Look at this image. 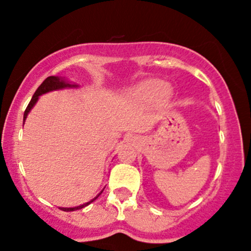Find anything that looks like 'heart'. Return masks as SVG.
Here are the masks:
<instances>
[{
  "instance_id": "heart-1",
  "label": "heart",
  "mask_w": 251,
  "mask_h": 251,
  "mask_svg": "<svg viewBox=\"0 0 251 251\" xmlns=\"http://www.w3.org/2000/svg\"><path fill=\"white\" fill-rule=\"evenodd\" d=\"M131 95L135 100H141V102H147V100H151L155 97H159V96H161V97L169 96L170 95V87L164 81L151 78V80H144L137 83L133 87Z\"/></svg>"
}]
</instances>
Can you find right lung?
Instances as JSON below:
<instances>
[{"mask_svg": "<svg viewBox=\"0 0 251 251\" xmlns=\"http://www.w3.org/2000/svg\"><path fill=\"white\" fill-rule=\"evenodd\" d=\"M77 85H72V83L68 82L67 80H64L63 77H59V76H48L46 80L44 81V82L41 83V85L39 86V88L36 90V92L34 93V96H32L31 100H30L29 105L26 107V109L24 111V123L25 120H26V116L27 114L30 113V110L32 109V107H34L35 104H36V102L39 100V97L41 95H45V93L47 92H50V91H55V90H62V88H68V87H76ZM103 192V189H102ZM102 192H100V194H98L97 197H95V198L92 199V201H87V203L82 204V205H78V206H75V207H60V209L63 210V211H75V210H78V209H82V207L87 206L88 204H91L92 201H95L96 199L98 198V197L102 194Z\"/></svg>", "mask_w": 251, "mask_h": 251, "instance_id": "right-lung-1", "label": "right lung"}]
</instances>
